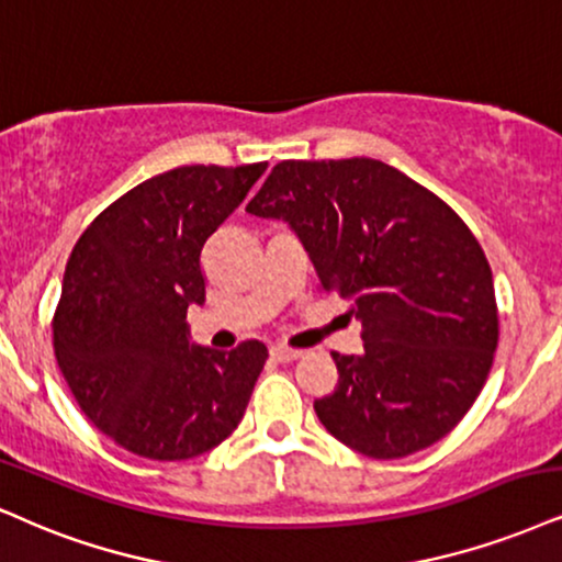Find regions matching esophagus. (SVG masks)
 Returning <instances> with one entry per match:
<instances>
[{
    "mask_svg": "<svg viewBox=\"0 0 562 562\" xmlns=\"http://www.w3.org/2000/svg\"><path fill=\"white\" fill-rule=\"evenodd\" d=\"M270 357H273L276 362H294V359L302 357V349H289V346L276 344L270 346Z\"/></svg>",
    "mask_w": 562,
    "mask_h": 562,
    "instance_id": "1",
    "label": "esophagus"
}]
</instances>
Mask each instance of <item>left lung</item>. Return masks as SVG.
<instances>
[{
	"mask_svg": "<svg viewBox=\"0 0 562 562\" xmlns=\"http://www.w3.org/2000/svg\"><path fill=\"white\" fill-rule=\"evenodd\" d=\"M247 213L300 234L325 294L351 302L364 355H338V385L315 398L334 438L391 461L463 419L495 359L493 270L459 213L375 158L281 161Z\"/></svg>",
	"mask_w": 562,
	"mask_h": 562,
	"instance_id": "1",
	"label": "left lung"
}]
</instances>
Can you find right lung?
Segmentation results:
<instances>
[{
    "label": "right lung",
    "instance_id": "add662e5",
    "mask_svg": "<svg viewBox=\"0 0 562 562\" xmlns=\"http://www.w3.org/2000/svg\"><path fill=\"white\" fill-rule=\"evenodd\" d=\"M266 166L195 164L145 179L72 247L52 321L54 355L82 414L130 453L192 459L245 417L266 344L192 346L187 307L205 302L203 245Z\"/></svg>",
    "mask_w": 562,
    "mask_h": 562
}]
</instances>
